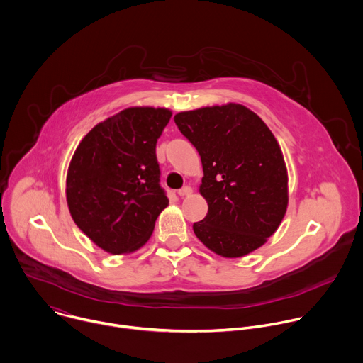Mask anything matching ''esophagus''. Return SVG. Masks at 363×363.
Here are the masks:
<instances>
[{"instance_id":"1","label":"esophagus","mask_w":363,"mask_h":363,"mask_svg":"<svg viewBox=\"0 0 363 363\" xmlns=\"http://www.w3.org/2000/svg\"><path fill=\"white\" fill-rule=\"evenodd\" d=\"M193 193V189L191 187H189V186H186V187H183V189H180L179 191H177V194L180 196V197H184V196H190Z\"/></svg>"}]
</instances>
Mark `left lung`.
Returning a JSON list of instances; mask_svg holds the SVG:
<instances>
[{
	"label": "left lung",
	"mask_w": 363,
	"mask_h": 363,
	"mask_svg": "<svg viewBox=\"0 0 363 363\" xmlns=\"http://www.w3.org/2000/svg\"><path fill=\"white\" fill-rule=\"evenodd\" d=\"M174 122L203 164L199 191L208 211L193 224L197 238L225 258L259 248L288 206L286 166L272 132L240 104L180 112Z\"/></svg>",
	"instance_id": "1"
}]
</instances>
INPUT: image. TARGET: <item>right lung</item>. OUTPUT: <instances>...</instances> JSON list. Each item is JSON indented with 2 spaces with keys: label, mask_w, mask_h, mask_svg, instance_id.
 <instances>
[{
  "label": "right lung",
  "mask_w": 363,
  "mask_h": 363,
  "mask_svg": "<svg viewBox=\"0 0 363 363\" xmlns=\"http://www.w3.org/2000/svg\"><path fill=\"white\" fill-rule=\"evenodd\" d=\"M172 118L166 108L135 106L98 123L78 145L67 174L75 224L109 254H129L150 238L169 206L156 143Z\"/></svg>",
  "instance_id": "1"
}]
</instances>
